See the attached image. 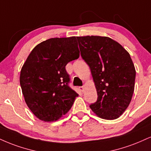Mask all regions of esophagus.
<instances>
[{
  "label": "esophagus",
  "instance_id": "obj_1",
  "mask_svg": "<svg viewBox=\"0 0 151 151\" xmlns=\"http://www.w3.org/2000/svg\"><path fill=\"white\" fill-rule=\"evenodd\" d=\"M79 90L83 92V90H84V86H79Z\"/></svg>",
  "mask_w": 151,
  "mask_h": 151
}]
</instances>
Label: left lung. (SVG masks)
<instances>
[{"label": "left lung", "mask_w": 151, "mask_h": 151, "mask_svg": "<svg viewBox=\"0 0 151 151\" xmlns=\"http://www.w3.org/2000/svg\"><path fill=\"white\" fill-rule=\"evenodd\" d=\"M81 56L91 69L98 99L90 108L102 119H117L132 101L136 70L129 53L115 40L77 36Z\"/></svg>", "instance_id": "8db88e82"}]
</instances>
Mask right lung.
I'll return each mask as SVG.
<instances>
[{"mask_svg":"<svg viewBox=\"0 0 151 151\" xmlns=\"http://www.w3.org/2000/svg\"><path fill=\"white\" fill-rule=\"evenodd\" d=\"M79 57L75 36L49 39L30 52L19 82L27 106L39 119L57 121L72 108L79 95L68 86L65 66Z\"/></svg>","mask_w":151,"mask_h":151,"instance_id":"add662e5","label":"right lung"}]
</instances>
